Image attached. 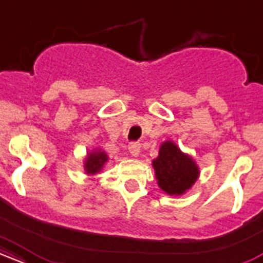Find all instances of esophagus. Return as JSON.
I'll use <instances>...</instances> for the list:
<instances>
[{"label":"esophagus","instance_id":"34e87169","mask_svg":"<svg viewBox=\"0 0 263 263\" xmlns=\"http://www.w3.org/2000/svg\"><path fill=\"white\" fill-rule=\"evenodd\" d=\"M128 151L134 157H137L140 155V151H141V144L138 142H131L128 144Z\"/></svg>","mask_w":263,"mask_h":263}]
</instances>
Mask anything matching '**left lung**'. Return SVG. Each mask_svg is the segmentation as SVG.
Listing matches in <instances>:
<instances>
[{
  "label": "left lung",
  "instance_id": "left-lung-1",
  "mask_svg": "<svg viewBox=\"0 0 263 263\" xmlns=\"http://www.w3.org/2000/svg\"><path fill=\"white\" fill-rule=\"evenodd\" d=\"M158 185L167 194L180 195L198 179L199 168L192 157L167 141L162 144L158 157L153 161Z\"/></svg>",
  "mask_w": 263,
  "mask_h": 263
}]
</instances>
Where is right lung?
Returning a JSON list of instances; mask_svg holds the SVG:
<instances>
[{
  "label": "right lung",
  "instance_id": "obj_1",
  "mask_svg": "<svg viewBox=\"0 0 263 263\" xmlns=\"http://www.w3.org/2000/svg\"><path fill=\"white\" fill-rule=\"evenodd\" d=\"M107 161L106 153L102 151H95V152L89 153L85 161V171L87 174H95L101 171L104 164Z\"/></svg>",
  "mask_w": 263,
  "mask_h": 263
}]
</instances>
